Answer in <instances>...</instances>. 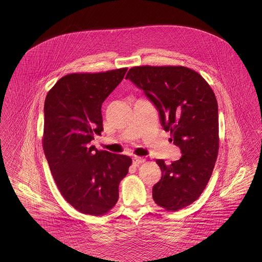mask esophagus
<instances>
[{
	"instance_id": "1",
	"label": "esophagus",
	"mask_w": 262,
	"mask_h": 262,
	"mask_svg": "<svg viewBox=\"0 0 262 262\" xmlns=\"http://www.w3.org/2000/svg\"><path fill=\"white\" fill-rule=\"evenodd\" d=\"M145 161V159L144 158H142V157H134L133 158V164L134 165H139V164H141V163H143Z\"/></svg>"
}]
</instances>
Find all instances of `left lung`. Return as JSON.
<instances>
[{
	"mask_svg": "<svg viewBox=\"0 0 262 262\" xmlns=\"http://www.w3.org/2000/svg\"><path fill=\"white\" fill-rule=\"evenodd\" d=\"M159 111L182 157L167 165L156 160L162 177L152 188L167 210L184 208L200 198L211 177L219 149L218 104L209 84L186 67H135L125 76Z\"/></svg>",
	"mask_w": 262,
	"mask_h": 262,
	"instance_id": "1",
	"label": "left lung"
}]
</instances>
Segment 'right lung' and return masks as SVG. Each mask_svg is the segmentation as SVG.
<instances>
[{"label":"right lung","instance_id":"obj_1","mask_svg":"<svg viewBox=\"0 0 262 262\" xmlns=\"http://www.w3.org/2000/svg\"><path fill=\"white\" fill-rule=\"evenodd\" d=\"M127 69L60 78L44 104L43 148L63 199L76 210L94 216L109 211L132 159L90 145L101 136L102 103L123 80Z\"/></svg>","mask_w":262,"mask_h":262}]
</instances>
